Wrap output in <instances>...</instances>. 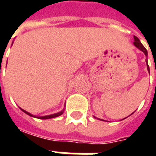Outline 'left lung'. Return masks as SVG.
<instances>
[{
    "mask_svg": "<svg viewBox=\"0 0 156 156\" xmlns=\"http://www.w3.org/2000/svg\"><path fill=\"white\" fill-rule=\"evenodd\" d=\"M134 45L137 48H139L140 51H142L144 53V55L147 57L148 56V52H147V50L145 49V48H144V46L142 45V43L140 42V41L139 40V38H138L137 37H135V36H134ZM146 64H147V69L148 71L150 72V68H149V66H148V62H147V59H146ZM95 118V117H94ZM125 119V118H124Z\"/></svg>",
    "mask_w": 156,
    "mask_h": 156,
    "instance_id": "8db88e82",
    "label": "left lung"
}]
</instances>
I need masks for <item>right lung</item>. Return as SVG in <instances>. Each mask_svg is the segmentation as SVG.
Instances as JSON below:
<instances>
[{"instance_id": "add662e5", "label": "right lung", "mask_w": 156, "mask_h": 156, "mask_svg": "<svg viewBox=\"0 0 156 156\" xmlns=\"http://www.w3.org/2000/svg\"><path fill=\"white\" fill-rule=\"evenodd\" d=\"M21 109H22V111L24 112V113H26L27 115H28L29 116H32V117H36V116L32 115V114H30V113H28V112H27L26 110H24V109H22V108H21ZM62 114H63V110H62L61 112H58V113H57V114H54V115H47V116H41V117H36V118H37V119H52V118L60 116V115H62Z\"/></svg>"}]
</instances>
